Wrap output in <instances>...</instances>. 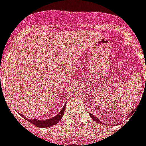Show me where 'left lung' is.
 <instances>
[{"label": "left lung", "mask_w": 146, "mask_h": 146, "mask_svg": "<svg viewBox=\"0 0 146 146\" xmlns=\"http://www.w3.org/2000/svg\"><path fill=\"white\" fill-rule=\"evenodd\" d=\"M133 111H134V110H133ZM133 111H132L131 113H130V114H129V116H131V114H132V113H133ZM90 116H91V118H92V119H93L94 121H96V122H97V123H98V122H100V121H99V119H98V118L96 117V116H94L93 114H92V113H90Z\"/></svg>", "instance_id": "obj_1"}]
</instances>
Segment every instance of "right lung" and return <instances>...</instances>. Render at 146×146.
<instances>
[{"instance_id": "add662e5", "label": "right lung", "mask_w": 146, "mask_h": 146, "mask_svg": "<svg viewBox=\"0 0 146 146\" xmlns=\"http://www.w3.org/2000/svg\"><path fill=\"white\" fill-rule=\"evenodd\" d=\"M66 106V105H65ZM64 106L63 108L61 110V111L59 113H58L56 116H54V117L52 118H50L48 119H44V120H40V119H28L25 116H23V114H20L21 116H23L24 119H27L28 121H30V123H32L33 125L36 126L38 127H43V128H45V127H51V126L55 125L57 124L59 122V120L62 119V117L63 116L64 111H65V109H66V106Z\"/></svg>"}]
</instances>
